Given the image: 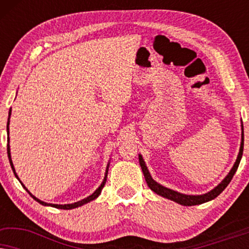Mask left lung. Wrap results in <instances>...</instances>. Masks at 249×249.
<instances>
[{
  "instance_id": "8db88e82",
  "label": "left lung",
  "mask_w": 249,
  "mask_h": 249,
  "mask_svg": "<svg viewBox=\"0 0 249 249\" xmlns=\"http://www.w3.org/2000/svg\"><path fill=\"white\" fill-rule=\"evenodd\" d=\"M241 129H243V132H241V144H240V149H239V154H238L237 161H236V163H234L233 168L231 169L229 175L224 178L223 181L221 182L219 186L215 187L213 190H211L210 193L204 194V195H199V196H192V195H183V194L177 193L172 189L165 188V187L161 186L160 183L155 182L154 180L152 179V177H151V175H149L147 168H146L144 160H142V156L139 155V163H141L142 173H144L145 180H146V182H147L148 187L153 190V192L158 194V195L165 197V198H169V199L173 200V202L181 204V205H185V206L198 205V204H203L205 202H209V200H211V199H214L215 197L219 196L220 194L223 192L224 188H226L228 185H229L231 179H232V177L234 176V173H236V171H237L238 166H239L241 156H243V152H244V127Z\"/></svg>"
}]
</instances>
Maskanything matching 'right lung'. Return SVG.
Returning a JSON list of instances; mask_svg holds the SVG:
<instances>
[{"label": "right lung", "mask_w": 249, "mask_h": 249, "mask_svg": "<svg viewBox=\"0 0 249 249\" xmlns=\"http://www.w3.org/2000/svg\"><path fill=\"white\" fill-rule=\"evenodd\" d=\"M10 115H11V108H10V112H9V118H10ZM6 129H8V134H9V120H8V125H6ZM8 156H9V161H10V164H11V168H12V171H13V173H15V176L17 177V178H18V176H17V173H16V171H15V168H13V163H12V161H11V155H10V147H9V144H8ZM107 169H108V164H107ZM107 172H105V177H104V180H103V182H102V185L98 187V188L95 190V192L91 194L90 196H88L87 198H85V199H81V200H79V202H77V203H73V204H66V205H57V204H47V203H45V202H42V200H39L38 198H36L35 196H33L32 194H30L29 192H28V189L26 188L25 186L22 185V187L23 188H25L27 192L29 193V195L33 197L34 199L35 200H37V202H38L39 204H42V205H50V206H53V207H56V209H61V210H71V209H74V207H78V206H81V205H84V204H86V203H88V202H90V200H93V199H95L96 198V197L100 195L101 194V190L103 189V187H104V185H105V182H107ZM19 179V178H18Z\"/></svg>", "instance_id": "add662e5"}]
</instances>
